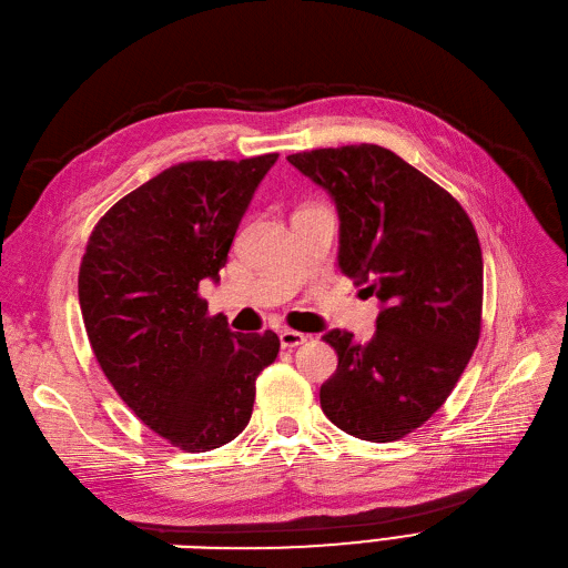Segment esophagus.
Listing matches in <instances>:
<instances>
[{"mask_svg": "<svg viewBox=\"0 0 568 568\" xmlns=\"http://www.w3.org/2000/svg\"><path fill=\"white\" fill-rule=\"evenodd\" d=\"M306 341H308V336H304L302 332H292V329H283L281 332V345H283V348H287V351L297 348V345H302Z\"/></svg>", "mask_w": 568, "mask_h": 568, "instance_id": "esophagus-1", "label": "esophagus"}]
</instances>
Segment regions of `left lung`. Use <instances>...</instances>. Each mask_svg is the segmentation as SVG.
I'll use <instances>...</instances> for the list:
<instances>
[{"instance_id":"1","label":"left lung","mask_w":568,"mask_h":568,"mask_svg":"<svg viewBox=\"0 0 568 568\" xmlns=\"http://www.w3.org/2000/svg\"><path fill=\"white\" fill-rule=\"evenodd\" d=\"M338 213V266L381 302L376 334L323 336L338 355L320 406L345 434L397 440L450 397L480 336L483 253L450 192L376 143L287 155Z\"/></svg>"}]
</instances>
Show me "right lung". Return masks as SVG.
<instances>
[{
  "instance_id": "right-lung-1",
  "label": "right lung",
  "mask_w": 568,
  "mask_h": 568,
  "mask_svg": "<svg viewBox=\"0 0 568 568\" xmlns=\"http://www.w3.org/2000/svg\"><path fill=\"white\" fill-rule=\"evenodd\" d=\"M278 153L164 169L94 225L79 271L85 332L104 376L143 425L185 453L236 438L274 332L239 334L200 297L217 283L243 213Z\"/></svg>"
}]
</instances>
